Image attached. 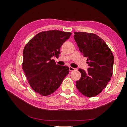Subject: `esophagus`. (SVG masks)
<instances>
[{
    "instance_id": "1",
    "label": "esophagus",
    "mask_w": 127,
    "mask_h": 127,
    "mask_svg": "<svg viewBox=\"0 0 127 127\" xmlns=\"http://www.w3.org/2000/svg\"><path fill=\"white\" fill-rule=\"evenodd\" d=\"M75 70V68H72V67H71V66H70V67H69V70L70 71H74V70Z\"/></svg>"
}]
</instances>
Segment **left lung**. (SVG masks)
Here are the masks:
<instances>
[{
    "mask_svg": "<svg viewBox=\"0 0 127 127\" xmlns=\"http://www.w3.org/2000/svg\"><path fill=\"white\" fill-rule=\"evenodd\" d=\"M74 39L83 56L87 57L88 71L79 69L81 77L76 82L80 93L87 97L100 93L111 80L114 55L103 40L95 34L74 32Z\"/></svg>",
    "mask_w": 127,
    "mask_h": 127,
    "instance_id": "1",
    "label": "left lung"
}]
</instances>
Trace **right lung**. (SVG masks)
<instances>
[{"label": "right lung", "instance_id": "right-lung-1", "mask_svg": "<svg viewBox=\"0 0 127 127\" xmlns=\"http://www.w3.org/2000/svg\"><path fill=\"white\" fill-rule=\"evenodd\" d=\"M71 34L57 30L40 32L24 48L23 70L32 88L40 95L55 92L68 75L69 67L57 65L51 58H58L61 47Z\"/></svg>", "mask_w": 127, "mask_h": 127}]
</instances>
